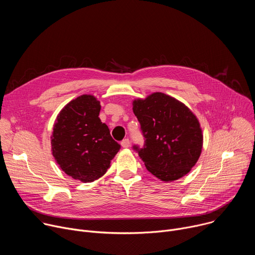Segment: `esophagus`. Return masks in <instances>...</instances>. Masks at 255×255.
Here are the masks:
<instances>
[{"mask_svg": "<svg viewBox=\"0 0 255 255\" xmlns=\"http://www.w3.org/2000/svg\"><path fill=\"white\" fill-rule=\"evenodd\" d=\"M121 145H122L123 148H128V147L130 146V141H129V139H124V140H122V141H121Z\"/></svg>", "mask_w": 255, "mask_h": 255, "instance_id": "1", "label": "esophagus"}]
</instances>
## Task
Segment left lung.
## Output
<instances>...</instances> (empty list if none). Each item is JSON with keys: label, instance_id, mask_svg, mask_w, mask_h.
I'll use <instances>...</instances> for the list:
<instances>
[{"label": "left lung", "instance_id": "8db88e82", "mask_svg": "<svg viewBox=\"0 0 255 255\" xmlns=\"http://www.w3.org/2000/svg\"><path fill=\"white\" fill-rule=\"evenodd\" d=\"M145 138L143 148L134 146L147 170L162 181L189 173L203 148L200 122L190 109L163 93H153L132 103Z\"/></svg>", "mask_w": 255, "mask_h": 255}]
</instances>
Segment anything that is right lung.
Wrapping results in <instances>:
<instances>
[{
  "label": "right lung",
  "mask_w": 255,
  "mask_h": 255,
  "mask_svg": "<svg viewBox=\"0 0 255 255\" xmlns=\"http://www.w3.org/2000/svg\"><path fill=\"white\" fill-rule=\"evenodd\" d=\"M100 111L96 97H78L62 108L50 137L56 163L67 175L83 183L103 176L121 147L99 118Z\"/></svg>",
  "instance_id": "1"
}]
</instances>
